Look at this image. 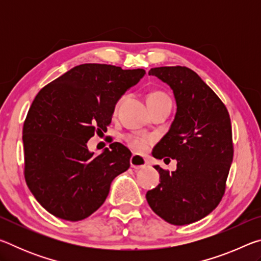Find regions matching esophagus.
I'll use <instances>...</instances> for the list:
<instances>
[{
  "instance_id": "34e87169",
  "label": "esophagus",
  "mask_w": 261,
  "mask_h": 261,
  "mask_svg": "<svg viewBox=\"0 0 261 261\" xmlns=\"http://www.w3.org/2000/svg\"><path fill=\"white\" fill-rule=\"evenodd\" d=\"M147 163V159L143 155H139V154H134L130 159V165L134 169H140V168L146 167Z\"/></svg>"
}]
</instances>
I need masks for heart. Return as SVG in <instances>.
Listing matches in <instances>:
<instances>
[{
	"label": "heart",
	"instance_id": "heart-1",
	"mask_svg": "<svg viewBox=\"0 0 261 261\" xmlns=\"http://www.w3.org/2000/svg\"><path fill=\"white\" fill-rule=\"evenodd\" d=\"M163 99H169L166 94H163L162 92H153V93L147 96V103L156 102ZM129 146L135 149L137 152H143L145 149H147L149 145L152 144V139L149 137H141V136H129L126 138Z\"/></svg>",
	"mask_w": 261,
	"mask_h": 261
}]
</instances>
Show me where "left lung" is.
Wrapping results in <instances>:
<instances>
[{
  "label": "left lung",
  "mask_w": 261,
  "mask_h": 261,
  "mask_svg": "<svg viewBox=\"0 0 261 261\" xmlns=\"http://www.w3.org/2000/svg\"><path fill=\"white\" fill-rule=\"evenodd\" d=\"M174 92L176 115L170 129L153 149L155 159L171 158L177 169L160 174L146 193L153 212L168 223L184 226L208 215L222 199L233 148L231 122L222 101L187 67L149 70Z\"/></svg>",
  "instance_id": "1"
}]
</instances>
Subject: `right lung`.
I'll return each instance as SVG.
<instances>
[{"mask_svg":"<svg viewBox=\"0 0 261 261\" xmlns=\"http://www.w3.org/2000/svg\"><path fill=\"white\" fill-rule=\"evenodd\" d=\"M86 63L39 92L26 116L23 143L26 184L43 208L67 221L86 219L103 204L113 179L130 167V149L113 143L99 155L87 141L107 130L121 96L145 76Z\"/></svg>","mask_w":261,"mask_h":261,"instance_id":"right-lung-1","label":"right lung"}]
</instances>
